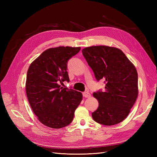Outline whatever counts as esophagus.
<instances>
[{
  "mask_svg": "<svg viewBox=\"0 0 157 157\" xmlns=\"http://www.w3.org/2000/svg\"><path fill=\"white\" fill-rule=\"evenodd\" d=\"M82 94H83V96L84 98H90V96H91V95H90V94L88 92H83Z\"/></svg>",
  "mask_w": 157,
  "mask_h": 157,
  "instance_id": "34e87169",
  "label": "esophagus"
}]
</instances>
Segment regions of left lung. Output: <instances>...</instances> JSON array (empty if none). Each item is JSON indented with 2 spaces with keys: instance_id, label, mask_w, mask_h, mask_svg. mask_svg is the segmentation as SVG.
<instances>
[{
  "instance_id": "8db88e82",
  "label": "left lung",
  "mask_w": 157,
  "mask_h": 157,
  "mask_svg": "<svg viewBox=\"0 0 157 157\" xmlns=\"http://www.w3.org/2000/svg\"><path fill=\"white\" fill-rule=\"evenodd\" d=\"M88 64L99 80H105V91L94 92L99 106L93 119L105 126L124 121L138 96V77L134 65L119 48L92 46L82 50Z\"/></svg>"
}]
</instances>
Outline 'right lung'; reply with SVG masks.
<instances>
[{
    "instance_id": "add662e5",
    "label": "right lung",
    "mask_w": 157,
    "mask_h": 157,
    "mask_svg": "<svg viewBox=\"0 0 157 157\" xmlns=\"http://www.w3.org/2000/svg\"><path fill=\"white\" fill-rule=\"evenodd\" d=\"M80 47L58 46L46 50L31 63L27 71L25 90L33 113L42 124L63 128L73 121L82 94L73 89L61 87L69 81L67 61Z\"/></svg>"
}]
</instances>
